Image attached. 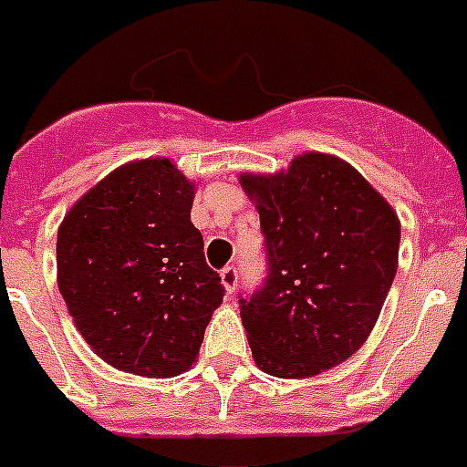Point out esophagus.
Masks as SVG:
<instances>
[{
	"label": "esophagus",
	"mask_w": 467,
	"mask_h": 467,
	"mask_svg": "<svg viewBox=\"0 0 467 467\" xmlns=\"http://www.w3.org/2000/svg\"><path fill=\"white\" fill-rule=\"evenodd\" d=\"M220 279H223V286H225L227 294H233V291L237 289V281H240L237 266H225V269L220 272Z\"/></svg>",
	"instance_id": "34e87169"
}]
</instances>
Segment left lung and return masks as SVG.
<instances>
[{"mask_svg": "<svg viewBox=\"0 0 467 467\" xmlns=\"http://www.w3.org/2000/svg\"><path fill=\"white\" fill-rule=\"evenodd\" d=\"M257 201L266 276L240 296L252 358L266 375H318L360 350L397 274L400 218L336 156L304 154L286 173L240 176Z\"/></svg>", "mask_w": 467, "mask_h": 467, "instance_id": "obj_1", "label": "left lung"}]
</instances>
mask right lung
<instances>
[{
    "mask_svg": "<svg viewBox=\"0 0 467 467\" xmlns=\"http://www.w3.org/2000/svg\"><path fill=\"white\" fill-rule=\"evenodd\" d=\"M193 186L169 159L112 171L58 230V289L112 368L176 377L198 358L225 286L191 223Z\"/></svg>",
    "mask_w": 467,
    "mask_h": 467,
    "instance_id": "right-lung-1",
    "label": "right lung"
}]
</instances>
